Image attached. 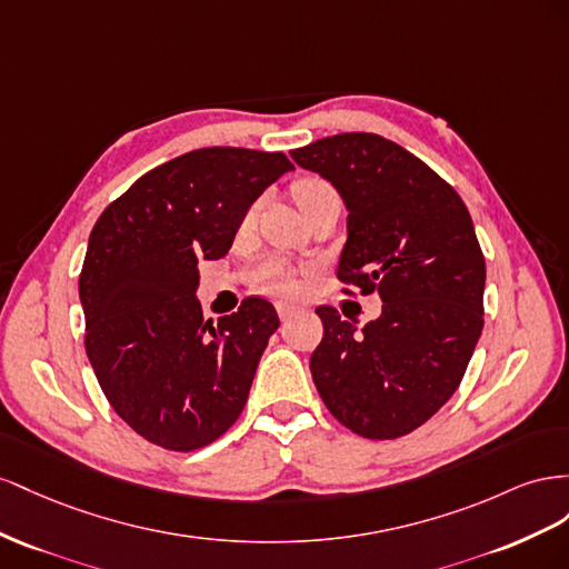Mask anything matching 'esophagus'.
<instances>
[{"label": "esophagus", "instance_id": "1", "mask_svg": "<svg viewBox=\"0 0 569 569\" xmlns=\"http://www.w3.org/2000/svg\"><path fill=\"white\" fill-rule=\"evenodd\" d=\"M276 312H279L281 321H288L293 315H298V307L296 305H288V302H279L276 305Z\"/></svg>", "mask_w": 569, "mask_h": 569}]
</instances>
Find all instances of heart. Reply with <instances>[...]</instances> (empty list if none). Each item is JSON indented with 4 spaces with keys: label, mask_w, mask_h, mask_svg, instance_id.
I'll return each instance as SVG.
<instances>
[{
    "label": "heart",
    "mask_w": 569,
    "mask_h": 569,
    "mask_svg": "<svg viewBox=\"0 0 569 569\" xmlns=\"http://www.w3.org/2000/svg\"><path fill=\"white\" fill-rule=\"evenodd\" d=\"M327 190H333V188L327 181H321V178H305V181H300L293 188V194H296V202L302 207V204L310 202L312 198H317L319 192H327ZM248 219H252V212L248 214ZM252 281H254L257 288L269 290V293H276V296H290L296 290L293 273H290L279 262H267V264L259 267L254 271Z\"/></svg>",
    "instance_id": "1"
}]
</instances>
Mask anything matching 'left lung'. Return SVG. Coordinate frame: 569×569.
<instances>
[{
  "mask_svg": "<svg viewBox=\"0 0 569 569\" xmlns=\"http://www.w3.org/2000/svg\"><path fill=\"white\" fill-rule=\"evenodd\" d=\"M290 157L348 207L336 276L362 296L379 290L383 302L362 331L317 307V391L340 425L371 441L410 433L458 391L483 329L486 264L472 217L425 161L375 133L321 138Z\"/></svg>",
  "mask_w": 569,
  "mask_h": 569,
  "instance_id": "obj_1",
  "label": "left lung"
}]
</instances>
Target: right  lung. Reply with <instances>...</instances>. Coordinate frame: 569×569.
<instances>
[{
	"label": "right lung",
	"mask_w": 569,
	"mask_h": 569,
	"mask_svg": "<svg viewBox=\"0 0 569 569\" xmlns=\"http://www.w3.org/2000/svg\"><path fill=\"white\" fill-rule=\"evenodd\" d=\"M293 169L283 152L202 148L97 219L78 279L86 352L117 415L150 443L198 450L233 427L279 315L262 298L204 319L200 259L229 252L250 204Z\"/></svg>",
	"instance_id": "add662e5"
}]
</instances>
